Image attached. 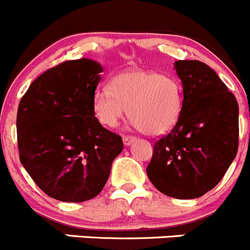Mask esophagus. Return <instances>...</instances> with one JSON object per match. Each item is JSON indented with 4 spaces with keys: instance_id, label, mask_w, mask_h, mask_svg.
I'll return each instance as SVG.
<instances>
[{
    "instance_id": "34e87169",
    "label": "esophagus",
    "mask_w": 250,
    "mask_h": 250,
    "mask_svg": "<svg viewBox=\"0 0 250 250\" xmlns=\"http://www.w3.org/2000/svg\"><path fill=\"white\" fill-rule=\"evenodd\" d=\"M136 140L135 136H130V135H125L124 137H123V141H124V145L125 146H130L131 143L133 142V141Z\"/></svg>"
}]
</instances>
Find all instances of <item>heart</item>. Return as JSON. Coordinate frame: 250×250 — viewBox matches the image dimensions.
<instances>
[{
  "label": "heart",
  "mask_w": 250,
  "mask_h": 250,
  "mask_svg": "<svg viewBox=\"0 0 250 250\" xmlns=\"http://www.w3.org/2000/svg\"><path fill=\"white\" fill-rule=\"evenodd\" d=\"M150 136L171 130L182 109V88L172 76L157 71L127 70L115 76L110 87L98 88L93 96L97 119L115 127L125 117Z\"/></svg>",
  "instance_id": "heart-1"
}]
</instances>
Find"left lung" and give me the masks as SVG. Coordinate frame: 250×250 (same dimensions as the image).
<instances>
[{"label": "left lung", "mask_w": 250, "mask_h": 250, "mask_svg": "<svg viewBox=\"0 0 250 250\" xmlns=\"http://www.w3.org/2000/svg\"><path fill=\"white\" fill-rule=\"evenodd\" d=\"M184 101L174 127L154 142L148 179L162 193L193 199L214 188L238 150V103L206 63L177 61Z\"/></svg>", "instance_id": "8db88e82"}]
</instances>
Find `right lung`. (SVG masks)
<instances>
[{"label":"right lung","mask_w":250,"mask_h":250,"mask_svg":"<svg viewBox=\"0 0 250 250\" xmlns=\"http://www.w3.org/2000/svg\"><path fill=\"white\" fill-rule=\"evenodd\" d=\"M102 66L65 61L44 71L21 97L17 114L21 163L51 198L92 199L104 187L122 136L103 127L93 110Z\"/></svg>","instance_id":"right-lung-1"}]
</instances>
